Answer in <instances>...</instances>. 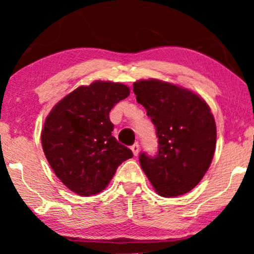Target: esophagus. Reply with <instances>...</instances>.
Returning a JSON list of instances; mask_svg holds the SVG:
<instances>
[{
    "mask_svg": "<svg viewBox=\"0 0 254 254\" xmlns=\"http://www.w3.org/2000/svg\"><path fill=\"white\" fill-rule=\"evenodd\" d=\"M130 149H131V151H133L134 156H137L138 152H140V145H138L137 143H134V144L130 147Z\"/></svg>",
    "mask_w": 254,
    "mask_h": 254,
    "instance_id": "obj_1",
    "label": "esophagus"
}]
</instances>
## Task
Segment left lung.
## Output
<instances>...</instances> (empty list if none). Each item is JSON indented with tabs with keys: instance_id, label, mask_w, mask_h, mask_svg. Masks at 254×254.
Here are the masks:
<instances>
[{
	"instance_id": "left-lung-1",
	"label": "left lung",
	"mask_w": 254,
	"mask_h": 254,
	"mask_svg": "<svg viewBox=\"0 0 254 254\" xmlns=\"http://www.w3.org/2000/svg\"><path fill=\"white\" fill-rule=\"evenodd\" d=\"M133 86L158 137L154 157L140 154L141 168L159 195H183L200 183L214 157L216 125L210 107L196 93L159 79Z\"/></svg>"
}]
</instances>
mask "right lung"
<instances>
[{
	"instance_id": "1",
	"label": "right lung",
	"mask_w": 254,
	"mask_h": 254,
	"mask_svg": "<svg viewBox=\"0 0 254 254\" xmlns=\"http://www.w3.org/2000/svg\"><path fill=\"white\" fill-rule=\"evenodd\" d=\"M129 96L123 83L96 81L61 99L46 118L41 143L51 168L69 190L90 196L109 185L133 152L112 136L109 114Z\"/></svg>"
}]
</instances>
